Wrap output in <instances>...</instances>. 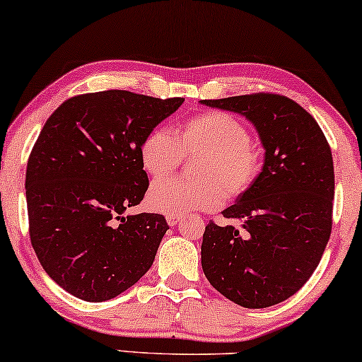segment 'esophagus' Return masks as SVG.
I'll return each instance as SVG.
<instances>
[{
    "instance_id": "34e87169",
    "label": "esophagus",
    "mask_w": 362,
    "mask_h": 362,
    "mask_svg": "<svg viewBox=\"0 0 362 362\" xmlns=\"http://www.w3.org/2000/svg\"><path fill=\"white\" fill-rule=\"evenodd\" d=\"M166 221H168V226L170 227H175V226H177L181 222V217H175V216H168L166 217Z\"/></svg>"
}]
</instances>
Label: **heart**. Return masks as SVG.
I'll return each mask as SVG.
<instances>
[{"mask_svg": "<svg viewBox=\"0 0 362 362\" xmlns=\"http://www.w3.org/2000/svg\"><path fill=\"white\" fill-rule=\"evenodd\" d=\"M185 156H201L194 165L197 181H158L148 192L153 211L185 217L212 211L242 196L260 173V155L250 143V132L240 120L224 112L192 117L173 135L166 128L151 130L140 146V161L153 180L171 176Z\"/></svg>", "mask_w": 362, "mask_h": 362, "instance_id": "1", "label": "heart"}]
</instances>
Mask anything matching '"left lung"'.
<instances>
[{"label": "left lung", "mask_w": 362, "mask_h": 362, "mask_svg": "<svg viewBox=\"0 0 362 362\" xmlns=\"http://www.w3.org/2000/svg\"><path fill=\"white\" fill-rule=\"evenodd\" d=\"M245 117L265 150L254 185L222 211L237 226H206L201 264L214 288L244 308L295 295L318 267L331 234L334 168L313 117L274 93L201 100Z\"/></svg>", "instance_id": "8db88e82"}]
</instances>
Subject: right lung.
<instances>
[{
    "mask_svg": "<svg viewBox=\"0 0 362 362\" xmlns=\"http://www.w3.org/2000/svg\"><path fill=\"white\" fill-rule=\"evenodd\" d=\"M185 98L105 90L69 98L47 118L26 170L33 249L59 286L107 301L150 270L170 229L161 214H128L148 189L140 146Z\"/></svg>",
    "mask_w": 362,
    "mask_h": 362,
    "instance_id": "obj_1",
    "label": "right lung"
}]
</instances>
